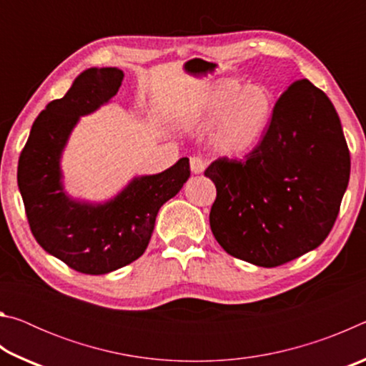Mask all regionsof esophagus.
<instances>
[{
    "mask_svg": "<svg viewBox=\"0 0 366 366\" xmlns=\"http://www.w3.org/2000/svg\"><path fill=\"white\" fill-rule=\"evenodd\" d=\"M207 168V161L200 158V157H194L190 158V169L194 174H202L203 171Z\"/></svg>",
    "mask_w": 366,
    "mask_h": 366,
    "instance_id": "34e87169",
    "label": "esophagus"
}]
</instances>
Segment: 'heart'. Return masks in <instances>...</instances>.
Returning <instances> with one entry per match:
<instances>
[{
	"mask_svg": "<svg viewBox=\"0 0 366 366\" xmlns=\"http://www.w3.org/2000/svg\"><path fill=\"white\" fill-rule=\"evenodd\" d=\"M276 97L266 84H244L222 77L209 84L200 97L194 117L213 126V145L226 157L249 154L268 132Z\"/></svg>",
	"mask_w": 366,
	"mask_h": 366,
	"instance_id": "heart-1",
	"label": "heart"
}]
</instances>
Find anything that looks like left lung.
Segmentation results:
<instances>
[{
  "mask_svg": "<svg viewBox=\"0 0 366 366\" xmlns=\"http://www.w3.org/2000/svg\"><path fill=\"white\" fill-rule=\"evenodd\" d=\"M209 212L229 255L274 268L323 244L350 176L340 119L325 92L297 80L276 102L268 132L245 161L219 158Z\"/></svg>",
  "mask_w": 366,
  "mask_h": 366,
  "instance_id": "1",
  "label": "left lung"
}]
</instances>
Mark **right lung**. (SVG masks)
<instances>
[{
    "label": "right lung",
    "instance_id": "right-lung-1",
    "mask_svg": "<svg viewBox=\"0 0 366 366\" xmlns=\"http://www.w3.org/2000/svg\"><path fill=\"white\" fill-rule=\"evenodd\" d=\"M117 67H90L67 94L36 117L17 166L26 214L36 242L49 255L84 274H107L144 255L159 208L190 177L189 158L163 172L137 176L102 203L66 194L61 157L80 116L92 114L122 84Z\"/></svg>",
    "mask_w": 366,
    "mask_h": 366
}]
</instances>
